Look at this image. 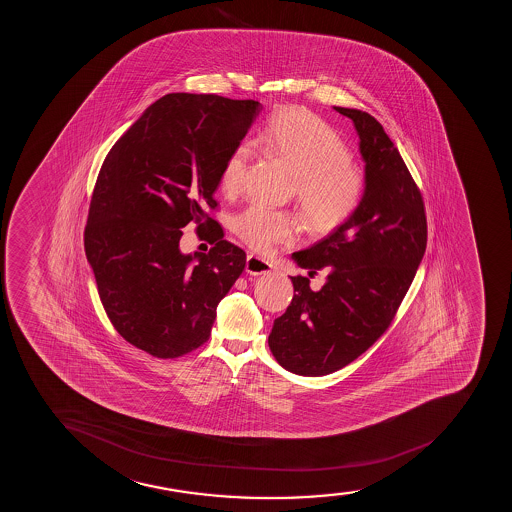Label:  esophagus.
<instances>
[{
    "instance_id": "obj_1",
    "label": "esophagus",
    "mask_w": 512,
    "mask_h": 512,
    "mask_svg": "<svg viewBox=\"0 0 512 512\" xmlns=\"http://www.w3.org/2000/svg\"><path fill=\"white\" fill-rule=\"evenodd\" d=\"M246 271L249 275H254V277H258V275H266V273H271L273 271V265L265 261V259L259 258L256 254H247L246 259Z\"/></svg>"
}]
</instances>
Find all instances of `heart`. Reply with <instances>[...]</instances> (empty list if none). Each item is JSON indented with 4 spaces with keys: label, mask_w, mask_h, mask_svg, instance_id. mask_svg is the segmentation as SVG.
<instances>
[{
    "label": "heart",
    "mask_w": 512,
    "mask_h": 512,
    "mask_svg": "<svg viewBox=\"0 0 512 512\" xmlns=\"http://www.w3.org/2000/svg\"><path fill=\"white\" fill-rule=\"evenodd\" d=\"M256 141L295 172L294 188L300 205L316 229H333L359 206L364 171L348 159L347 143L318 114L302 107L275 112ZM251 153V143L242 140L225 157L220 171L225 193L241 188ZM300 227L295 213L261 203H249L234 217L235 232L258 253H270L277 244H290Z\"/></svg>",
    "instance_id": "heart-1"
}]
</instances>
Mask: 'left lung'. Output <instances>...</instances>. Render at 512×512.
<instances>
[{
    "mask_svg": "<svg viewBox=\"0 0 512 512\" xmlns=\"http://www.w3.org/2000/svg\"><path fill=\"white\" fill-rule=\"evenodd\" d=\"M333 109L359 135L364 194L343 224L292 254L309 277H328L318 292L309 278L292 277L294 299L268 338L278 364L307 377L340 371L388 329L427 246L422 194L381 123L359 109Z\"/></svg>",
    "mask_w": 512,
    "mask_h": 512,
    "instance_id": "8db88e82",
    "label": "left lung"
}]
</instances>
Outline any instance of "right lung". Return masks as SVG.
<instances>
[{
	"label": "right lung",
	"mask_w": 512,
	"mask_h": 512,
	"mask_svg": "<svg viewBox=\"0 0 512 512\" xmlns=\"http://www.w3.org/2000/svg\"><path fill=\"white\" fill-rule=\"evenodd\" d=\"M263 106L213 94H167L107 153L85 227V254L102 306L124 340L176 359L210 338L217 306L246 266L241 247L206 215L235 143ZM195 220L214 244L184 255Z\"/></svg>",
	"instance_id": "1"
}]
</instances>
